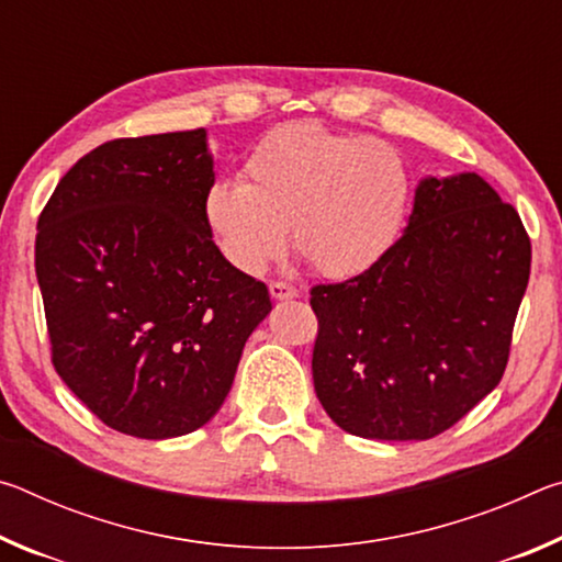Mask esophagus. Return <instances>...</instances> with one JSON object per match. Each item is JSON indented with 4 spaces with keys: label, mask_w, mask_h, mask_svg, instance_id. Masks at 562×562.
Instances as JSON below:
<instances>
[{
    "label": "esophagus",
    "mask_w": 562,
    "mask_h": 562,
    "mask_svg": "<svg viewBox=\"0 0 562 562\" xmlns=\"http://www.w3.org/2000/svg\"><path fill=\"white\" fill-rule=\"evenodd\" d=\"M270 294L274 300H292V297H297L300 290L284 280H274V282H270Z\"/></svg>",
    "instance_id": "34e87169"
}]
</instances>
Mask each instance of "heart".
<instances>
[{"label": "heart", "instance_id": "1", "mask_svg": "<svg viewBox=\"0 0 562 562\" xmlns=\"http://www.w3.org/2000/svg\"><path fill=\"white\" fill-rule=\"evenodd\" d=\"M412 178L389 144L290 121L252 146L243 183L217 180L203 201L205 225L227 262L258 274L288 247L325 278H355L392 250Z\"/></svg>", "mask_w": 562, "mask_h": 562}]
</instances>
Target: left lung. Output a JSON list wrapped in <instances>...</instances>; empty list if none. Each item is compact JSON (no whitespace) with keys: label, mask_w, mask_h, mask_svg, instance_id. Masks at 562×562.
Wrapping results in <instances>:
<instances>
[{"label":"left lung","mask_w":562,"mask_h":562,"mask_svg":"<svg viewBox=\"0 0 562 562\" xmlns=\"http://www.w3.org/2000/svg\"><path fill=\"white\" fill-rule=\"evenodd\" d=\"M528 278L530 237L486 180H422L382 260L310 290L319 404L361 439L426 441L451 429L506 372Z\"/></svg>","instance_id":"obj_1"}]
</instances>
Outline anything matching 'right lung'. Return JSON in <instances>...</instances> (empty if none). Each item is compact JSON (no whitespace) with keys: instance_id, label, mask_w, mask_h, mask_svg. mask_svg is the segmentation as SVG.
Instances as JSON below:
<instances>
[{"instance_id":"right-lung-1","label":"right lung","mask_w":562,"mask_h":562,"mask_svg":"<svg viewBox=\"0 0 562 562\" xmlns=\"http://www.w3.org/2000/svg\"><path fill=\"white\" fill-rule=\"evenodd\" d=\"M205 131L116 138L83 156L36 233L52 364L103 424L173 439L223 406L272 310L265 282L213 243Z\"/></svg>"}]
</instances>
